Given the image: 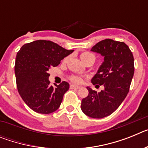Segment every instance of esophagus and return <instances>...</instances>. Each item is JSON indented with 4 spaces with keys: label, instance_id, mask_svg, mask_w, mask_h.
<instances>
[{
    "label": "esophagus",
    "instance_id": "34e87169",
    "mask_svg": "<svg viewBox=\"0 0 148 148\" xmlns=\"http://www.w3.org/2000/svg\"><path fill=\"white\" fill-rule=\"evenodd\" d=\"M78 88H80L79 86L74 85V84H71V85H70V89H78Z\"/></svg>",
    "mask_w": 148,
    "mask_h": 148
}]
</instances>
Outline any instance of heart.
Masks as SVG:
<instances>
[{
  "label": "heart",
  "instance_id": "obj_1",
  "mask_svg": "<svg viewBox=\"0 0 148 148\" xmlns=\"http://www.w3.org/2000/svg\"><path fill=\"white\" fill-rule=\"evenodd\" d=\"M81 60L83 61L84 64L90 61L92 62V64L94 63L95 60V57L94 56V54L90 53V52H83V53H81L80 55ZM66 58H65L64 61H66ZM70 79L72 82H74V83H80L82 82V78L78 75H71L70 77Z\"/></svg>",
  "mask_w": 148,
  "mask_h": 148
}]
</instances>
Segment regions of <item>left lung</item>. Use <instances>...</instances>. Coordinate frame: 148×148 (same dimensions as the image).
Returning a JSON list of instances; mask_svg holds the SVG:
<instances>
[{
  "mask_svg": "<svg viewBox=\"0 0 148 148\" xmlns=\"http://www.w3.org/2000/svg\"><path fill=\"white\" fill-rule=\"evenodd\" d=\"M91 51L104 57L91 82L104 89L97 92L87 87L89 94L82 99L81 108L89 117L102 119L112 114L126 98L134 74V59L126 44L112 39L101 40Z\"/></svg>",
  "mask_w": 148,
  "mask_h": 148,
  "instance_id": "1",
  "label": "left lung"
}]
</instances>
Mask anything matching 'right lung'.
I'll list each match as a JSON object with an SVG mask.
<instances>
[{
  "label": "right lung",
  "instance_id": "right-lung-1",
  "mask_svg": "<svg viewBox=\"0 0 148 148\" xmlns=\"http://www.w3.org/2000/svg\"><path fill=\"white\" fill-rule=\"evenodd\" d=\"M74 50H67L56 43L38 40L22 46L17 53L15 73L18 92L33 111L49 114L59 108L70 84H49L48 70L58 66Z\"/></svg>",
  "mask_w": 148,
  "mask_h": 148
}]
</instances>
